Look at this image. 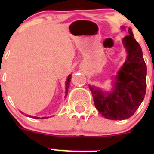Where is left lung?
I'll return each mask as SVG.
<instances>
[{
    "label": "left lung",
    "mask_w": 154,
    "mask_h": 154,
    "mask_svg": "<svg viewBox=\"0 0 154 154\" xmlns=\"http://www.w3.org/2000/svg\"><path fill=\"white\" fill-rule=\"evenodd\" d=\"M128 33L122 41L127 52L126 60L117 72L112 91L104 92L89 85L95 106L108 119L123 120L131 117L146 94V65L142 49L131 28H128Z\"/></svg>",
    "instance_id": "left-lung-1"
}]
</instances>
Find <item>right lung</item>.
I'll return each mask as SVG.
<instances>
[{"label":"right lung","instance_id":"1","mask_svg":"<svg viewBox=\"0 0 154 154\" xmlns=\"http://www.w3.org/2000/svg\"><path fill=\"white\" fill-rule=\"evenodd\" d=\"M71 76H72V75H69V77H68L67 80H66V82H65V97H66V96H67V93H68V91H69V85H70V82H71ZM28 117H31V118H34V119H41L40 117H37V116H30V115H28ZM45 118H48V117H42V119H45Z\"/></svg>","mask_w":154,"mask_h":154}]
</instances>
